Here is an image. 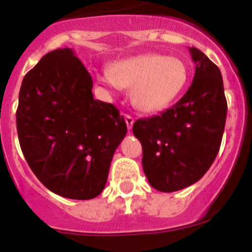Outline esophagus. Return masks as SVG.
Returning a JSON list of instances; mask_svg holds the SVG:
<instances>
[{"label": "esophagus", "instance_id": "34e87169", "mask_svg": "<svg viewBox=\"0 0 252 252\" xmlns=\"http://www.w3.org/2000/svg\"><path fill=\"white\" fill-rule=\"evenodd\" d=\"M125 121H126V125H127L128 130H130V128L132 127L133 121H135V120H133L132 116H130V115H125Z\"/></svg>", "mask_w": 252, "mask_h": 252}]
</instances>
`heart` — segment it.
Returning <instances> with one entry per match:
<instances>
[{
    "mask_svg": "<svg viewBox=\"0 0 252 252\" xmlns=\"http://www.w3.org/2000/svg\"><path fill=\"white\" fill-rule=\"evenodd\" d=\"M97 79L110 90L131 88V101L137 110L158 112L186 90L189 69L180 58L149 53L116 62Z\"/></svg>",
    "mask_w": 252,
    "mask_h": 252,
    "instance_id": "heart-1",
    "label": "heart"
}]
</instances>
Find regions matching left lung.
I'll list each match as a JSON object with an SVG mask.
<instances>
[{
    "mask_svg": "<svg viewBox=\"0 0 252 252\" xmlns=\"http://www.w3.org/2000/svg\"><path fill=\"white\" fill-rule=\"evenodd\" d=\"M189 51L197 66L186 94L165 112L132 126L141 142L146 178L160 192L180 190L201 179L223 136L227 101L221 72L201 50Z\"/></svg>",
    "mask_w": 252,
    "mask_h": 252,
    "instance_id": "obj_1",
    "label": "left lung"
}]
</instances>
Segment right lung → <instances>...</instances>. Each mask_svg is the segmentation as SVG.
<instances>
[{
	"mask_svg": "<svg viewBox=\"0 0 252 252\" xmlns=\"http://www.w3.org/2000/svg\"><path fill=\"white\" fill-rule=\"evenodd\" d=\"M92 77L72 49L44 55L22 81L16 111L20 146L37 179L55 194L92 199L106 186L127 132L112 103L92 94Z\"/></svg>",
	"mask_w": 252,
	"mask_h": 252,
	"instance_id": "add662e5",
	"label": "right lung"
}]
</instances>
